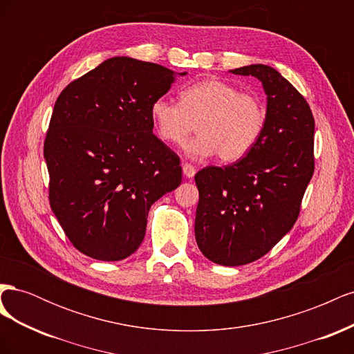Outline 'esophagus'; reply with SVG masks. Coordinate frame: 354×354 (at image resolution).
<instances>
[{"label":"esophagus","instance_id":"34e87169","mask_svg":"<svg viewBox=\"0 0 354 354\" xmlns=\"http://www.w3.org/2000/svg\"><path fill=\"white\" fill-rule=\"evenodd\" d=\"M195 173H196V169H195V167L192 165V164H183V174L187 177V178H192L195 176Z\"/></svg>","mask_w":354,"mask_h":354}]
</instances>
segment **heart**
Listing matches in <instances>:
<instances>
[{"label": "heart", "instance_id": "1", "mask_svg": "<svg viewBox=\"0 0 354 354\" xmlns=\"http://www.w3.org/2000/svg\"><path fill=\"white\" fill-rule=\"evenodd\" d=\"M151 118L160 140L169 145L183 143L196 125L199 134L185 146L189 156L217 153L223 162H233L259 142L266 124V106L257 95L211 78L186 87L180 103L156 99Z\"/></svg>", "mask_w": 354, "mask_h": 354}]
</instances>
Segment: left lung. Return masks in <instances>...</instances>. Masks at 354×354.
Instances as JSON below:
<instances>
[{"mask_svg": "<svg viewBox=\"0 0 354 354\" xmlns=\"http://www.w3.org/2000/svg\"><path fill=\"white\" fill-rule=\"evenodd\" d=\"M230 72L260 80L267 94L266 124L245 158L195 176V236L212 263L242 266L269 252L298 218L315 171V118L276 69L250 65Z\"/></svg>", "mask_w": 354, "mask_h": 354, "instance_id": "left-lung-1", "label": "left lung"}]
</instances>
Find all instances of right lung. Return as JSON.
I'll list each match as a JSON object with an SVG mask.
<instances>
[{"instance_id": "obj_1", "label": "right lung", "mask_w": 354, "mask_h": 354, "mask_svg": "<svg viewBox=\"0 0 354 354\" xmlns=\"http://www.w3.org/2000/svg\"><path fill=\"white\" fill-rule=\"evenodd\" d=\"M174 80L156 63L112 57L56 100L44 142L50 205L72 245L91 259L136 252L152 203L181 183L180 158L153 134L151 118Z\"/></svg>"}]
</instances>
